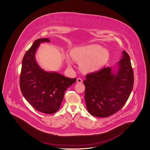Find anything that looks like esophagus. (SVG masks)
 <instances>
[{
    "label": "esophagus",
    "mask_w": 150,
    "mask_h": 150,
    "mask_svg": "<svg viewBox=\"0 0 150 150\" xmlns=\"http://www.w3.org/2000/svg\"><path fill=\"white\" fill-rule=\"evenodd\" d=\"M76 81H77V83H79V84H81V83H83V80H82V79L80 78L77 79Z\"/></svg>",
    "instance_id": "34e87169"
}]
</instances>
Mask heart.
<instances>
[{"instance_id": "1", "label": "heart", "mask_w": 150, "mask_h": 150, "mask_svg": "<svg viewBox=\"0 0 150 150\" xmlns=\"http://www.w3.org/2000/svg\"><path fill=\"white\" fill-rule=\"evenodd\" d=\"M70 53L74 61L80 62L81 70L86 73L99 71L106 64L110 59L108 50L97 44L75 47L72 49ZM66 61L69 66L71 65V61L69 57H66Z\"/></svg>"}]
</instances>
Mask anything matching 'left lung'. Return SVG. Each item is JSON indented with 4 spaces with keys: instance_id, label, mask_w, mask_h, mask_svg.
Segmentation results:
<instances>
[{
    "instance_id": "obj_1",
    "label": "left lung",
    "mask_w": 150,
    "mask_h": 150,
    "mask_svg": "<svg viewBox=\"0 0 150 150\" xmlns=\"http://www.w3.org/2000/svg\"><path fill=\"white\" fill-rule=\"evenodd\" d=\"M116 66L105 67L88 74L84 81L85 100L88 112L94 116L107 117L125 105L134 84L130 57L124 50Z\"/></svg>"
}]
</instances>
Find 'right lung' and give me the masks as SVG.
<instances>
[{
	"label": "right lung",
	"mask_w": 150,
	"mask_h": 150,
	"mask_svg": "<svg viewBox=\"0 0 150 150\" xmlns=\"http://www.w3.org/2000/svg\"><path fill=\"white\" fill-rule=\"evenodd\" d=\"M48 38L36 40L22 62L20 88L25 98L36 110L55 113L61 106L66 89L76 79L69 78L56 71H45L38 64L35 54L40 44L50 42Z\"/></svg>",
	"instance_id": "1"
}]
</instances>
